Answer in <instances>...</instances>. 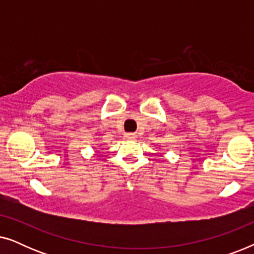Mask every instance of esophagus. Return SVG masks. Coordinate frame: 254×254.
<instances>
[{
  "label": "esophagus",
  "instance_id": "esophagus-1",
  "mask_svg": "<svg viewBox=\"0 0 254 254\" xmlns=\"http://www.w3.org/2000/svg\"><path fill=\"white\" fill-rule=\"evenodd\" d=\"M126 137L131 138V137H133V134H126Z\"/></svg>",
  "mask_w": 254,
  "mask_h": 254
}]
</instances>
